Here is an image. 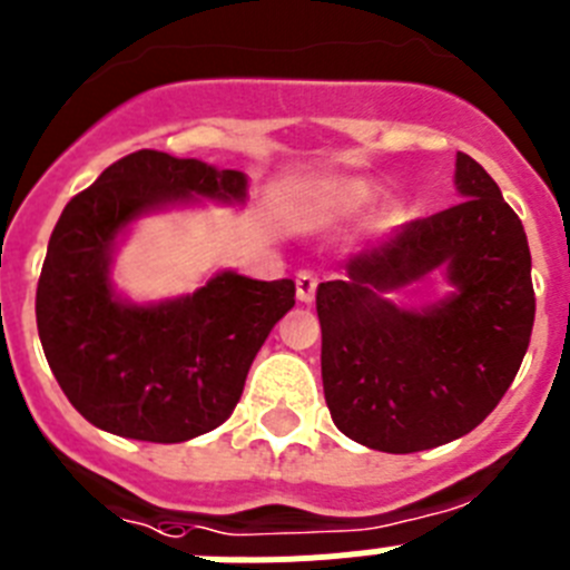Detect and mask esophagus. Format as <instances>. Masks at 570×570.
<instances>
[{"instance_id":"1","label":"esophagus","mask_w":570,"mask_h":570,"mask_svg":"<svg viewBox=\"0 0 570 570\" xmlns=\"http://www.w3.org/2000/svg\"><path fill=\"white\" fill-rule=\"evenodd\" d=\"M314 296H316V276L311 274V271H299V274H296V299L308 305V302H314Z\"/></svg>"}]
</instances>
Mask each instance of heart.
Masks as SVG:
<instances>
[{
	"instance_id": "1",
	"label": "heart",
	"mask_w": 570,
	"mask_h": 570,
	"mask_svg": "<svg viewBox=\"0 0 570 570\" xmlns=\"http://www.w3.org/2000/svg\"><path fill=\"white\" fill-rule=\"evenodd\" d=\"M371 203V188L360 179H328L316 188V205L328 216H351Z\"/></svg>"
}]
</instances>
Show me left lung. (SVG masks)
<instances>
[{
    "instance_id": "left-lung-1",
    "label": "left lung",
    "mask_w": 570,
    "mask_h": 570,
    "mask_svg": "<svg viewBox=\"0 0 570 570\" xmlns=\"http://www.w3.org/2000/svg\"><path fill=\"white\" fill-rule=\"evenodd\" d=\"M460 203L402 225L322 282V387L342 434L385 454L460 440L505 396L533 328L525 228L476 159L456 154ZM442 267L445 301L407 312L386 299Z\"/></svg>"
}]
</instances>
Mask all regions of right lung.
Returning <instances> with one entry per match:
<instances>
[{
    "mask_svg": "<svg viewBox=\"0 0 570 570\" xmlns=\"http://www.w3.org/2000/svg\"><path fill=\"white\" fill-rule=\"evenodd\" d=\"M245 203L248 176L136 150L65 205L37 288V328L59 387L90 425L142 442H185L234 414L294 282L219 271L176 299L136 305L110 282L116 239L150 210Z\"/></svg>",
    "mask_w": 570,
    "mask_h": 570,
    "instance_id": "right-lung-1",
    "label": "right lung"
}]
</instances>
